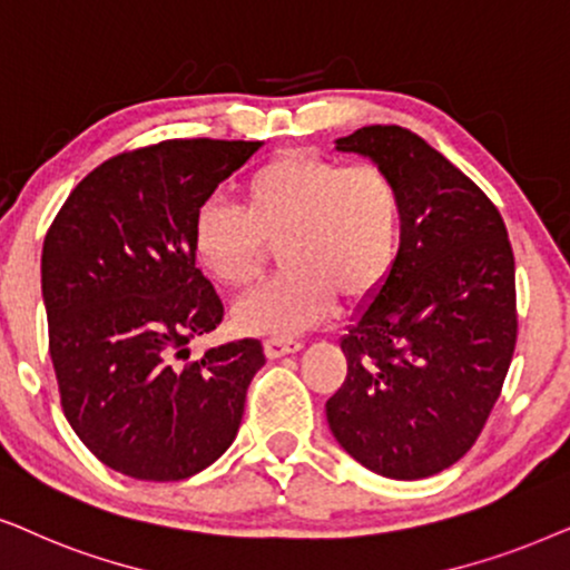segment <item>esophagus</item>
<instances>
[{"label":"esophagus","instance_id":"34e87169","mask_svg":"<svg viewBox=\"0 0 570 570\" xmlns=\"http://www.w3.org/2000/svg\"><path fill=\"white\" fill-rule=\"evenodd\" d=\"M302 344L297 338H268L265 341V354L271 356V360H278V356L284 354H294L299 352Z\"/></svg>","mask_w":570,"mask_h":570}]
</instances>
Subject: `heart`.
I'll list each match as a JSON object with an SVG mask.
<instances>
[{
	"mask_svg": "<svg viewBox=\"0 0 570 570\" xmlns=\"http://www.w3.org/2000/svg\"><path fill=\"white\" fill-rule=\"evenodd\" d=\"M242 210L206 203L193 218V255L218 286L245 292L278 247V278L234 309L242 331L292 336L321 323L333 297L362 305L396 268L404 200L377 164L284 150L242 179Z\"/></svg>",
	"mask_w": 570,
	"mask_h": 570,
	"instance_id": "b5f03b06",
	"label": "heart"
}]
</instances>
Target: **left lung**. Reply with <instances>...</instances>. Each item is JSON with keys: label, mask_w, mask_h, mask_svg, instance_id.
Returning <instances> with one entry per match:
<instances>
[{"label": "left lung", "mask_w": 570, "mask_h": 570, "mask_svg": "<svg viewBox=\"0 0 570 570\" xmlns=\"http://www.w3.org/2000/svg\"><path fill=\"white\" fill-rule=\"evenodd\" d=\"M396 179V268L341 338L346 381L325 404L348 456L391 480H424L464 456L488 422L515 348V265L492 200L399 125L336 140Z\"/></svg>", "instance_id": "left-lung-1"}]
</instances>
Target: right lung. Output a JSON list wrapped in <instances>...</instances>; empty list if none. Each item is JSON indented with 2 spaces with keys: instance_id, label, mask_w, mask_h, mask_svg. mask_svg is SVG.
<instances>
[{
  "instance_id": "obj_1",
  "label": "right lung",
  "mask_w": 570,
  "mask_h": 570,
  "mask_svg": "<svg viewBox=\"0 0 570 570\" xmlns=\"http://www.w3.org/2000/svg\"><path fill=\"white\" fill-rule=\"evenodd\" d=\"M257 140H161L96 166L49 226L41 292L67 422L114 472L179 482L237 438L265 364L257 338L189 360L224 321L195 268L193 218L261 148Z\"/></svg>"
}]
</instances>
